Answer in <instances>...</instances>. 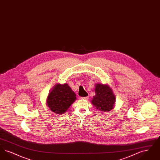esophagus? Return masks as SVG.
Returning <instances> with one entry per match:
<instances>
[{
	"label": "esophagus",
	"instance_id": "esophagus-1",
	"mask_svg": "<svg viewBox=\"0 0 160 160\" xmlns=\"http://www.w3.org/2000/svg\"><path fill=\"white\" fill-rule=\"evenodd\" d=\"M81 98H82V99H89V97L88 96V97H82Z\"/></svg>",
	"mask_w": 160,
	"mask_h": 160
}]
</instances>
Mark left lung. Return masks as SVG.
Masks as SVG:
<instances>
[{
	"mask_svg": "<svg viewBox=\"0 0 160 160\" xmlns=\"http://www.w3.org/2000/svg\"><path fill=\"white\" fill-rule=\"evenodd\" d=\"M95 92V95L93 97L91 102L97 109L103 112H109L113 108L116 98L108 85L97 84Z\"/></svg>",
	"mask_w": 160,
	"mask_h": 160,
	"instance_id": "obj_1",
	"label": "left lung"
}]
</instances>
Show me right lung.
<instances>
[{"instance_id": "obj_1", "label": "right lung", "mask_w": 160, "mask_h": 160, "mask_svg": "<svg viewBox=\"0 0 160 160\" xmlns=\"http://www.w3.org/2000/svg\"><path fill=\"white\" fill-rule=\"evenodd\" d=\"M76 95L67 84H57L48 95L47 105L54 113L62 114L76 101Z\"/></svg>"}]
</instances>
